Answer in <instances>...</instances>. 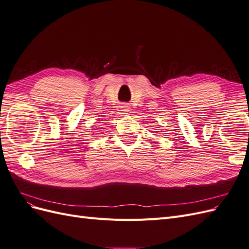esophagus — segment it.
I'll use <instances>...</instances> for the list:
<instances>
[{"mask_svg":"<svg viewBox=\"0 0 249 249\" xmlns=\"http://www.w3.org/2000/svg\"><path fill=\"white\" fill-rule=\"evenodd\" d=\"M124 111H126V110H124Z\"/></svg>","mask_w":249,"mask_h":249,"instance_id":"esophagus-1","label":"esophagus"}]
</instances>
